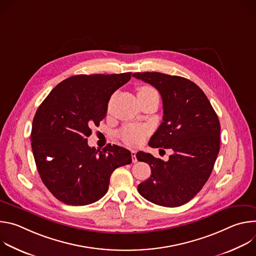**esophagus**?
I'll return each mask as SVG.
<instances>
[{
    "instance_id": "esophagus-1",
    "label": "esophagus",
    "mask_w": 256,
    "mask_h": 256,
    "mask_svg": "<svg viewBox=\"0 0 256 256\" xmlns=\"http://www.w3.org/2000/svg\"><path fill=\"white\" fill-rule=\"evenodd\" d=\"M130 154H132V162L134 163H136V162H138V159H136V150H132L130 151Z\"/></svg>"
}]
</instances>
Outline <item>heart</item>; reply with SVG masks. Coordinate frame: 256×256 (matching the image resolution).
<instances>
[{"mask_svg":"<svg viewBox=\"0 0 256 256\" xmlns=\"http://www.w3.org/2000/svg\"><path fill=\"white\" fill-rule=\"evenodd\" d=\"M151 94H158V93L154 88L150 86H140L138 88V96H147ZM146 132H147V130H146V128L142 126L128 124L120 130V136L126 144L136 146L142 142V140L146 136Z\"/></svg>","mask_w":256,"mask_h":256,"instance_id":"1","label":"heart"}]
</instances>
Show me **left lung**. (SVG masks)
<instances>
[{
    "mask_svg": "<svg viewBox=\"0 0 256 256\" xmlns=\"http://www.w3.org/2000/svg\"><path fill=\"white\" fill-rule=\"evenodd\" d=\"M132 77L154 86L163 101V120L151 136L152 148L171 149L168 161L138 152L151 176L138 186L149 202L168 208L190 202L208 181L220 151V122L202 90L194 82L158 72Z\"/></svg>",
    "mask_w": 256,
    "mask_h": 256,
    "instance_id": "left-lung-1",
    "label": "left lung"
}]
</instances>
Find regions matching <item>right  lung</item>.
<instances>
[{
  "label": "right lung",
  "instance_id": "add662e5",
  "mask_svg": "<svg viewBox=\"0 0 256 256\" xmlns=\"http://www.w3.org/2000/svg\"><path fill=\"white\" fill-rule=\"evenodd\" d=\"M132 72L70 77L56 85L33 118L31 147L44 186L66 204L86 206L108 190L112 172L132 163V154L108 144L89 147L87 136L107 114L112 95Z\"/></svg>",
  "mask_w": 256,
  "mask_h": 256
}]
</instances>
